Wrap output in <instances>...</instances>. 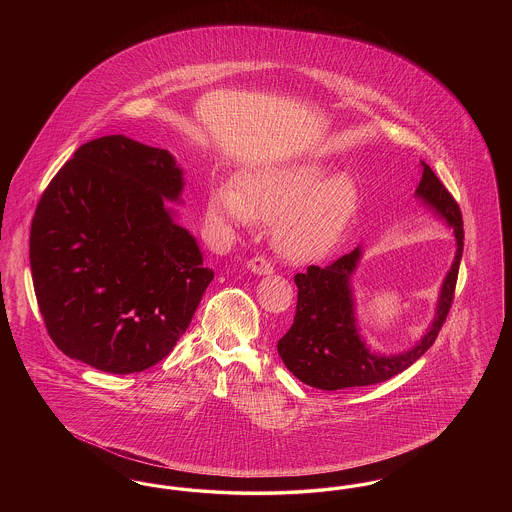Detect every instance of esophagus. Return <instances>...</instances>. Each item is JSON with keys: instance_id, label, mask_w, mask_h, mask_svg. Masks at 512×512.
Masks as SVG:
<instances>
[{"instance_id": "1", "label": "esophagus", "mask_w": 512, "mask_h": 512, "mask_svg": "<svg viewBox=\"0 0 512 512\" xmlns=\"http://www.w3.org/2000/svg\"><path fill=\"white\" fill-rule=\"evenodd\" d=\"M247 268H249L251 272L259 274V276H263V274H270V272H272V265H270V261L265 259L263 255H255V257H251V259L247 261Z\"/></svg>"}]
</instances>
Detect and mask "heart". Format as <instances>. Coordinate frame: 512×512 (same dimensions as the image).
<instances>
[{"label":"heart","instance_id":"b5f03b06","mask_svg":"<svg viewBox=\"0 0 512 512\" xmlns=\"http://www.w3.org/2000/svg\"><path fill=\"white\" fill-rule=\"evenodd\" d=\"M318 163L276 165L245 174L236 186L209 195V217L220 226H251L257 217L274 221L276 247L305 261L328 253L357 207V188L345 174L330 176Z\"/></svg>","mask_w":512,"mask_h":512}]
</instances>
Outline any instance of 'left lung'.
<instances>
[{
	"label": "left lung",
	"mask_w": 512,
	"mask_h": 512,
	"mask_svg": "<svg viewBox=\"0 0 512 512\" xmlns=\"http://www.w3.org/2000/svg\"><path fill=\"white\" fill-rule=\"evenodd\" d=\"M416 195L432 205L457 238V255L439 295L436 318L426 336L401 355H374L365 347L355 328L353 295L349 276L357 267L361 249H353L328 267L311 265L295 274L297 307L290 330L278 341V355L303 384L318 390H343L380 384L418 361L438 338L455 299L459 265L463 257L464 230L459 203L439 182L434 171L422 163V180Z\"/></svg>",
	"instance_id": "8db88e82"
}]
</instances>
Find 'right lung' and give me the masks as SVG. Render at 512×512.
Listing matches in <instances>:
<instances>
[{
  "instance_id": "right-lung-1",
  "label": "right lung",
  "mask_w": 512,
  "mask_h": 512,
  "mask_svg": "<svg viewBox=\"0 0 512 512\" xmlns=\"http://www.w3.org/2000/svg\"><path fill=\"white\" fill-rule=\"evenodd\" d=\"M167 149L121 134L74 151L30 226V268L49 338L71 359L132 374L163 361L213 280L165 197L182 192Z\"/></svg>"
}]
</instances>
